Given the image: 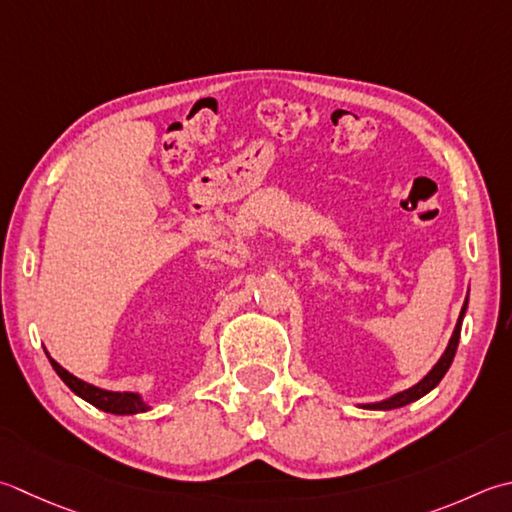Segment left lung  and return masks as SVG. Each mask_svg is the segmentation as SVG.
Segmentation results:
<instances>
[{
  "label": "left lung",
  "mask_w": 512,
  "mask_h": 512,
  "mask_svg": "<svg viewBox=\"0 0 512 512\" xmlns=\"http://www.w3.org/2000/svg\"><path fill=\"white\" fill-rule=\"evenodd\" d=\"M466 308H468V297L462 306V313H459V319L455 324L453 335H450V342L444 350V355L439 357V362L428 370V375L424 379H419L415 386H410L402 393H395L393 397L382 399V402H370V404H359V408H366V410H393V408H402L406 404H413L417 399H422L424 395H428L430 390H433L439 382H442L444 375L448 373L450 364H453L455 353H457V344H459V335H462V322H464V315H466Z\"/></svg>",
  "instance_id": "8db88e82"
}]
</instances>
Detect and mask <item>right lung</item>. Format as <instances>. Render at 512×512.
Wrapping results in <instances>:
<instances>
[{
  "instance_id": "1",
  "label": "right lung",
  "mask_w": 512,
  "mask_h": 512,
  "mask_svg": "<svg viewBox=\"0 0 512 512\" xmlns=\"http://www.w3.org/2000/svg\"><path fill=\"white\" fill-rule=\"evenodd\" d=\"M48 359H50V364H53L55 373L62 377V382L70 390H73L77 397H82L84 402L93 404L99 410H104V413H110V415H137V413H146V410H150V404L139 393H128V390H126V393H117V390L97 388L93 384L84 382V379L75 377L73 373H68V370L64 366H59L50 355H48Z\"/></svg>"
}]
</instances>
